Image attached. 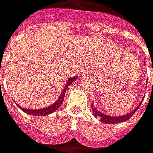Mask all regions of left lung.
I'll return each instance as SVG.
<instances>
[{
    "instance_id": "left-lung-1",
    "label": "left lung",
    "mask_w": 153,
    "mask_h": 153,
    "mask_svg": "<svg viewBox=\"0 0 153 153\" xmlns=\"http://www.w3.org/2000/svg\"><path fill=\"white\" fill-rule=\"evenodd\" d=\"M141 106V103L136 107V108L134 110H133L132 112L128 113L127 115H124V116H119V117H109L107 115H104L103 113H101L100 111H99L94 106H93V101L91 103V108H92V111H93V115L95 116V117L100 118V121H101L102 123L105 124H109V125H113V124H118V123H122L125 121H127L128 119L131 118V117L136 112V110L139 108V107Z\"/></svg>"
}]
</instances>
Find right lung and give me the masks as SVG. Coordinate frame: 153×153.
<instances>
[{"instance_id": "obj_1", "label": "right lung", "mask_w": 153, "mask_h": 153, "mask_svg": "<svg viewBox=\"0 0 153 153\" xmlns=\"http://www.w3.org/2000/svg\"><path fill=\"white\" fill-rule=\"evenodd\" d=\"M76 79H77V77H72V78H70L68 81H67V84L66 86L64 87L62 92L61 93V96L59 97V99L51 106L49 107H46L45 108H42V109H27V108H20V109L22 111H24L25 113L27 114H29L31 116H36V117H42V116H47L54 111H56L58 109V108L62 105V103L63 102V99H64V95H65V91H66V89L68 88L69 85H71Z\"/></svg>"}]
</instances>
